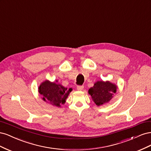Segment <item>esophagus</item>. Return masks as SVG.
Returning <instances> with one entry per match:
<instances>
[{
  "mask_svg": "<svg viewBox=\"0 0 151 151\" xmlns=\"http://www.w3.org/2000/svg\"><path fill=\"white\" fill-rule=\"evenodd\" d=\"M84 88V86H77V89L79 90V91H82Z\"/></svg>",
  "mask_w": 151,
  "mask_h": 151,
  "instance_id": "obj_1",
  "label": "esophagus"
}]
</instances>
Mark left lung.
<instances>
[{
	"instance_id": "obj_1",
	"label": "left lung",
	"mask_w": 151,
	"mask_h": 151,
	"mask_svg": "<svg viewBox=\"0 0 151 151\" xmlns=\"http://www.w3.org/2000/svg\"><path fill=\"white\" fill-rule=\"evenodd\" d=\"M116 91V85L108 81H98L93 88L89 89V93L95 104L100 106L110 101L113 98V94L115 93Z\"/></svg>"
}]
</instances>
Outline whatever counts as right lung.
<instances>
[{
  "instance_id": "1",
  "label": "right lung",
  "mask_w": 151,
  "mask_h": 151,
  "mask_svg": "<svg viewBox=\"0 0 151 151\" xmlns=\"http://www.w3.org/2000/svg\"><path fill=\"white\" fill-rule=\"evenodd\" d=\"M38 89L45 101H48L57 107H60V104L65 103L68 95L72 91L71 88L68 90L60 84L50 83L48 81L41 84Z\"/></svg>"
}]
</instances>
